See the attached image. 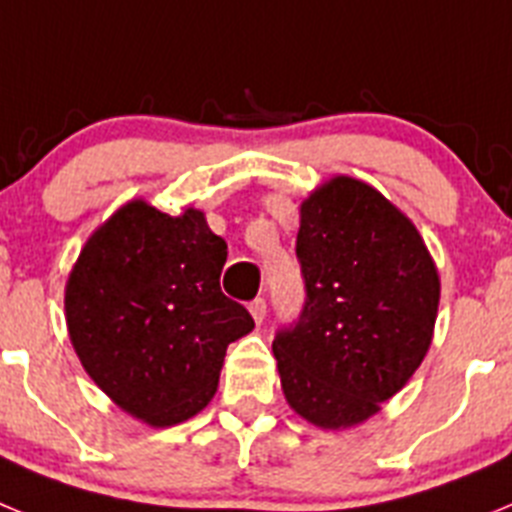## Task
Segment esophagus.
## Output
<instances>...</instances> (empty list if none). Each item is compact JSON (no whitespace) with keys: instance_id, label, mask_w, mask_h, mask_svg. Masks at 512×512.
Here are the masks:
<instances>
[{"instance_id":"obj_1","label":"esophagus","mask_w":512,"mask_h":512,"mask_svg":"<svg viewBox=\"0 0 512 512\" xmlns=\"http://www.w3.org/2000/svg\"><path fill=\"white\" fill-rule=\"evenodd\" d=\"M248 310H251L253 320H256V323H261V320H264V315H266V300H264V297H256V300L248 305Z\"/></svg>"}]
</instances>
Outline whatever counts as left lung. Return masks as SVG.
Listing matches in <instances>:
<instances>
[{"label": "left lung", "mask_w": 512, "mask_h": 512, "mask_svg": "<svg viewBox=\"0 0 512 512\" xmlns=\"http://www.w3.org/2000/svg\"><path fill=\"white\" fill-rule=\"evenodd\" d=\"M297 259L305 305L271 343L284 397L320 428L364 423L431 346L436 264L408 217L351 176L302 202Z\"/></svg>", "instance_id": "1"}]
</instances>
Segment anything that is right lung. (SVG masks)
Returning <instances> with one entry per match:
<instances>
[{
    "mask_svg": "<svg viewBox=\"0 0 512 512\" xmlns=\"http://www.w3.org/2000/svg\"><path fill=\"white\" fill-rule=\"evenodd\" d=\"M228 246L205 212L133 200L92 233L66 282V325L104 395L153 428L200 413L228 343L253 330L220 289Z\"/></svg>",
    "mask_w": 512,
    "mask_h": 512,
    "instance_id": "add662e5",
    "label": "right lung"
}]
</instances>
